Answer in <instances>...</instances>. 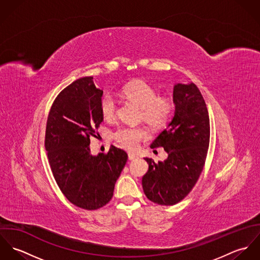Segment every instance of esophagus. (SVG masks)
Returning <instances> with one entry per match:
<instances>
[{
	"label": "esophagus",
	"instance_id": "obj_1",
	"mask_svg": "<svg viewBox=\"0 0 260 260\" xmlns=\"http://www.w3.org/2000/svg\"><path fill=\"white\" fill-rule=\"evenodd\" d=\"M128 158H129V160H134V159L138 158V156L133 153H128Z\"/></svg>",
	"mask_w": 260,
	"mask_h": 260
}]
</instances>
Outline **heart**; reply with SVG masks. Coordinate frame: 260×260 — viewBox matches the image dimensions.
<instances>
[{"label": "heart", "mask_w": 260, "mask_h": 260, "mask_svg": "<svg viewBox=\"0 0 260 260\" xmlns=\"http://www.w3.org/2000/svg\"><path fill=\"white\" fill-rule=\"evenodd\" d=\"M121 96L140 107V119L152 128H162L170 120L174 110V102L168 96H158V91L143 80H136L126 84L121 90ZM100 111L106 120L116 116L117 103L115 98L106 94L100 101ZM148 136L142 127H120L114 133V139L119 146L127 150H135L140 142Z\"/></svg>", "instance_id": "heart-1"}]
</instances>
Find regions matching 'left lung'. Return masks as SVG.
<instances>
[{"label":"left lung","instance_id":"1","mask_svg":"<svg viewBox=\"0 0 260 260\" xmlns=\"http://www.w3.org/2000/svg\"><path fill=\"white\" fill-rule=\"evenodd\" d=\"M173 102L174 117L151 144V148L163 147L168 157L157 163L145 158L149 168L142 178L145 195L160 205H174L189 194L203 170L209 147V115L197 86L176 84Z\"/></svg>","mask_w":260,"mask_h":260}]
</instances>
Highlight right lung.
Returning <instances> with one entry per match:
<instances>
[{
  "mask_svg": "<svg viewBox=\"0 0 260 260\" xmlns=\"http://www.w3.org/2000/svg\"><path fill=\"white\" fill-rule=\"evenodd\" d=\"M103 91L93 77H83L56 97L47 120L45 147L54 178L76 206L95 210L106 205L128 155L111 145L108 153L93 156L90 137L103 121Z\"/></svg>",
  "mask_w": 260,
  "mask_h": 260,
  "instance_id": "1",
  "label": "right lung"
}]
</instances>
